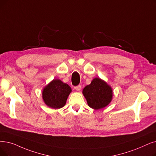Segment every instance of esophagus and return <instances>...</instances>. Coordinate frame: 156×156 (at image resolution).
I'll list each match as a JSON object with an SVG mask.
<instances>
[{
    "label": "esophagus",
    "instance_id": "34e87169",
    "mask_svg": "<svg viewBox=\"0 0 156 156\" xmlns=\"http://www.w3.org/2000/svg\"><path fill=\"white\" fill-rule=\"evenodd\" d=\"M74 89H75V90L77 91H80L81 90V85H78V86L75 87H74Z\"/></svg>",
    "mask_w": 156,
    "mask_h": 156
}]
</instances>
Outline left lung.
Wrapping results in <instances>:
<instances>
[{"mask_svg": "<svg viewBox=\"0 0 156 156\" xmlns=\"http://www.w3.org/2000/svg\"><path fill=\"white\" fill-rule=\"evenodd\" d=\"M89 107L99 110L109 105L113 98V90L110 85L100 78H94L90 84L85 87L82 91Z\"/></svg>", "mask_w": 156, "mask_h": 156, "instance_id": "1", "label": "left lung"}]
</instances>
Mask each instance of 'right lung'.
<instances>
[{
    "mask_svg": "<svg viewBox=\"0 0 156 156\" xmlns=\"http://www.w3.org/2000/svg\"><path fill=\"white\" fill-rule=\"evenodd\" d=\"M71 88L59 79H53L45 86L42 91V98L46 106L53 109H59L65 106Z\"/></svg>",
    "mask_w": 156,
    "mask_h": 156,
    "instance_id": "1",
    "label": "right lung"
}]
</instances>
